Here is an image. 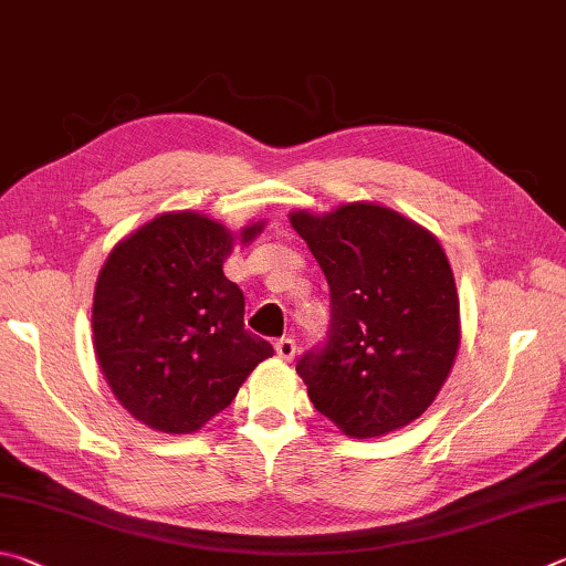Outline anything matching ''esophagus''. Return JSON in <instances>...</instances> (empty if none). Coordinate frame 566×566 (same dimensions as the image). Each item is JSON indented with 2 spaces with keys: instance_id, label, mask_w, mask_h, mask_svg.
<instances>
[{
  "instance_id": "obj_1",
  "label": "esophagus",
  "mask_w": 566,
  "mask_h": 566,
  "mask_svg": "<svg viewBox=\"0 0 566 566\" xmlns=\"http://www.w3.org/2000/svg\"><path fill=\"white\" fill-rule=\"evenodd\" d=\"M275 355H277V358H281V360L291 363V360L295 358V340H291V338L277 340V343H275Z\"/></svg>"
}]
</instances>
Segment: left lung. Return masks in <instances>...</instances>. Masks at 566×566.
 <instances>
[{"label": "left lung", "mask_w": 566, "mask_h": 566, "mask_svg": "<svg viewBox=\"0 0 566 566\" xmlns=\"http://www.w3.org/2000/svg\"><path fill=\"white\" fill-rule=\"evenodd\" d=\"M331 285L323 350L298 375L315 410L355 440L418 420L460 350V298L448 255L428 228L375 201L328 213L291 211Z\"/></svg>", "instance_id": "left-lung-1"}]
</instances>
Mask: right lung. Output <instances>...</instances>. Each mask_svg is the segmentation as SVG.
Wrapping results in <instances>:
<instances>
[{"label": "right lung", "mask_w": 566, "mask_h": 566, "mask_svg": "<svg viewBox=\"0 0 566 566\" xmlns=\"http://www.w3.org/2000/svg\"><path fill=\"white\" fill-rule=\"evenodd\" d=\"M263 228L233 233L206 213L168 211L108 253L94 289V355L114 398L146 428L198 432L273 355L243 328V293L223 275L233 245Z\"/></svg>", "instance_id": "right-lung-1"}]
</instances>
